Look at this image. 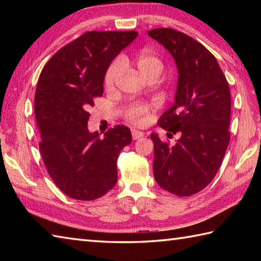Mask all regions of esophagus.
I'll use <instances>...</instances> for the list:
<instances>
[{
  "label": "esophagus",
  "instance_id": "1",
  "mask_svg": "<svg viewBox=\"0 0 261 261\" xmlns=\"http://www.w3.org/2000/svg\"><path fill=\"white\" fill-rule=\"evenodd\" d=\"M131 132H132V139H134V140H138V139H140V138L143 137V132H141V131L132 130Z\"/></svg>",
  "mask_w": 261,
  "mask_h": 261
}]
</instances>
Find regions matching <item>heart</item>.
<instances>
[{"mask_svg": "<svg viewBox=\"0 0 261 261\" xmlns=\"http://www.w3.org/2000/svg\"><path fill=\"white\" fill-rule=\"evenodd\" d=\"M125 60L122 62L121 59H116L111 64L109 67L107 74H105L104 84L107 88H112L115 84V82L118 81L122 73V68H123V64ZM134 63L138 70L140 71L141 75L148 79L150 76H159L162 74L164 65L162 59H160L157 55H154L151 51L143 50L137 55L134 59ZM150 107L147 104H137L131 107L126 112V118L131 122H134L136 124H142L146 121L148 112Z\"/></svg>", "mask_w": 261, "mask_h": 261, "instance_id": "b5f03b06", "label": "heart"}]
</instances>
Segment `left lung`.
<instances>
[{"label":"left lung","instance_id":"left-lung-1","mask_svg":"<svg viewBox=\"0 0 261 261\" xmlns=\"http://www.w3.org/2000/svg\"><path fill=\"white\" fill-rule=\"evenodd\" d=\"M148 35L167 49L178 71L174 105L158 124L179 139L169 146L150 135L153 176L164 190L190 196L212 181L229 146V84L215 57L192 37L168 28Z\"/></svg>","mask_w":261,"mask_h":261}]
</instances>
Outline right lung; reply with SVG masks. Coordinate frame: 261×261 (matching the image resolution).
<instances>
[{"mask_svg":"<svg viewBox=\"0 0 261 261\" xmlns=\"http://www.w3.org/2000/svg\"><path fill=\"white\" fill-rule=\"evenodd\" d=\"M137 31H90L63 47L39 76L35 113L39 145L48 174L66 195L92 201L118 180L116 160L132 141L127 126L99 137L87 127L93 99L102 96L107 70Z\"/></svg>","mask_w":261,"mask_h":261,"instance_id":"right-lung-1","label":"right lung"}]
</instances>
